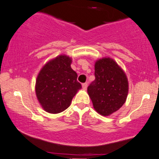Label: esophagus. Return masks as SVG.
Returning a JSON list of instances; mask_svg holds the SVG:
<instances>
[{"instance_id": "34e87169", "label": "esophagus", "mask_w": 159, "mask_h": 159, "mask_svg": "<svg viewBox=\"0 0 159 159\" xmlns=\"http://www.w3.org/2000/svg\"><path fill=\"white\" fill-rule=\"evenodd\" d=\"M82 86H83V89H87V86H88V83H83V84H82Z\"/></svg>"}]
</instances>
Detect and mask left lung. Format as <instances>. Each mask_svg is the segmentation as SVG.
<instances>
[{"instance_id":"8db88e82","label":"left lung","mask_w":159,"mask_h":159,"mask_svg":"<svg viewBox=\"0 0 159 159\" xmlns=\"http://www.w3.org/2000/svg\"><path fill=\"white\" fill-rule=\"evenodd\" d=\"M95 80L88 86L94 110L102 116L117 111L125 102L128 83L125 74L113 59L102 58L94 65Z\"/></svg>"}]
</instances>
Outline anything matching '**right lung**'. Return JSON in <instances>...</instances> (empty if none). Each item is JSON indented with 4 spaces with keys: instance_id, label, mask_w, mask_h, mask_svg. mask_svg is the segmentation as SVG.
I'll return each instance as SVG.
<instances>
[{
    "instance_id": "right-lung-1",
    "label": "right lung",
    "mask_w": 159,
    "mask_h": 159,
    "mask_svg": "<svg viewBox=\"0 0 159 159\" xmlns=\"http://www.w3.org/2000/svg\"><path fill=\"white\" fill-rule=\"evenodd\" d=\"M71 59L60 56L50 61L39 73L36 81V94L46 112L58 113L70 106L82 85L77 74L70 67Z\"/></svg>"
}]
</instances>
